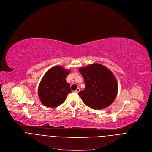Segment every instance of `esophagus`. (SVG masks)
<instances>
[{
    "label": "esophagus",
    "mask_w": 152,
    "mask_h": 152,
    "mask_svg": "<svg viewBox=\"0 0 152 152\" xmlns=\"http://www.w3.org/2000/svg\"><path fill=\"white\" fill-rule=\"evenodd\" d=\"M75 93H78L79 91H80V88H77L75 91Z\"/></svg>",
    "instance_id": "esophagus-1"
}]
</instances>
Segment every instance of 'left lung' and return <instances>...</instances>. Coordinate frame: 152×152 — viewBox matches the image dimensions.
I'll list each match as a JSON object with an SVG mask.
<instances>
[{
  "label": "left lung",
  "mask_w": 152,
  "mask_h": 152,
  "mask_svg": "<svg viewBox=\"0 0 152 152\" xmlns=\"http://www.w3.org/2000/svg\"><path fill=\"white\" fill-rule=\"evenodd\" d=\"M84 79L85 88L78 94L83 103L93 110H102L115 100L118 83L113 73L99 64L79 69Z\"/></svg>",
  "instance_id": "8db88e82"
}]
</instances>
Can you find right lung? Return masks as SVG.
Listing matches in <instances>:
<instances>
[{"label": "right lung", "instance_id": "obj_1", "mask_svg": "<svg viewBox=\"0 0 152 152\" xmlns=\"http://www.w3.org/2000/svg\"><path fill=\"white\" fill-rule=\"evenodd\" d=\"M69 73L60 66L54 67L46 72L38 87V96L43 104L56 107L66 100L68 94L72 92L70 84L66 82Z\"/></svg>", "mask_w": 152, "mask_h": 152}]
</instances>
